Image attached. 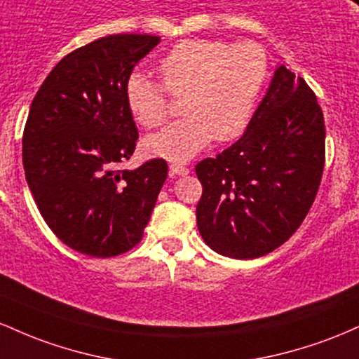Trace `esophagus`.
I'll list each match as a JSON object with an SVG mask.
<instances>
[{
  "mask_svg": "<svg viewBox=\"0 0 359 359\" xmlns=\"http://www.w3.org/2000/svg\"><path fill=\"white\" fill-rule=\"evenodd\" d=\"M169 169H171L172 175H178V176H187L188 172H190L187 166H183V164H180V163H171L169 164Z\"/></svg>",
  "mask_w": 359,
  "mask_h": 359,
  "instance_id": "esophagus-1",
  "label": "esophagus"
}]
</instances>
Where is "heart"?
Listing matches in <instances>:
<instances>
[{"label": "heart", "mask_w": 359, "mask_h": 359, "mask_svg": "<svg viewBox=\"0 0 359 359\" xmlns=\"http://www.w3.org/2000/svg\"><path fill=\"white\" fill-rule=\"evenodd\" d=\"M164 88L183 98L188 116L147 135L149 156L187 161L217 140L244 132L268 78V59L256 43H231L210 39L178 42L159 60ZM164 88L142 72L128 76L126 100L140 126H159L168 115Z\"/></svg>", "instance_id": "obj_1"}]
</instances>
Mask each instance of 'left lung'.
I'll use <instances>...</instances> for the list:
<instances>
[{
    "instance_id": "8db88e82",
    "label": "left lung",
    "mask_w": 359,
    "mask_h": 359,
    "mask_svg": "<svg viewBox=\"0 0 359 359\" xmlns=\"http://www.w3.org/2000/svg\"><path fill=\"white\" fill-rule=\"evenodd\" d=\"M324 115L304 79L281 64L244 135L196 164L203 193L196 225L205 244L233 259H255L293 236L319 190Z\"/></svg>"
}]
</instances>
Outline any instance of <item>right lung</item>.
Segmentation results:
<instances>
[{
    "label": "right lung",
    "instance_id": "right-lung-1",
    "mask_svg": "<svg viewBox=\"0 0 359 359\" xmlns=\"http://www.w3.org/2000/svg\"><path fill=\"white\" fill-rule=\"evenodd\" d=\"M161 42L118 34L72 50L35 95L23 130V169L50 231L74 251L111 257L140 243L168 178L164 159L118 171L137 127L126 84Z\"/></svg>",
    "mask_w": 359,
    "mask_h": 359
}]
</instances>
